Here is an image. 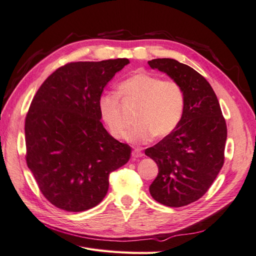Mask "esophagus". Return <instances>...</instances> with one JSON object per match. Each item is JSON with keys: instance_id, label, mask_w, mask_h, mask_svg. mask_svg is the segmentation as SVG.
Returning <instances> with one entry per match:
<instances>
[{"instance_id": "34e87169", "label": "esophagus", "mask_w": 256, "mask_h": 256, "mask_svg": "<svg viewBox=\"0 0 256 256\" xmlns=\"http://www.w3.org/2000/svg\"><path fill=\"white\" fill-rule=\"evenodd\" d=\"M142 156H143V152H141V150L134 148V150H132V157H134V158H140V157H142Z\"/></svg>"}]
</instances>
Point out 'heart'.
Masks as SVG:
<instances>
[{
	"label": "heart",
	"mask_w": 256,
	"mask_h": 256,
	"mask_svg": "<svg viewBox=\"0 0 256 256\" xmlns=\"http://www.w3.org/2000/svg\"><path fill=\"white\" fill-rule=\"evenodd\" d=\"M118 94L124 104L138 106L134 118L136 126L127 136L134 144H145L154 136H168L182 118L186 96L182 85L174 80L138 72L120 83ZM120 96L114 92H104L98 99V109L110 134L122 140L128 122Z\"/></svg>",
	"instance_id": "1"
}]
</instances>
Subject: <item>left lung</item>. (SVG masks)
<instances>
[{"label":"left lung","instance_id":"obj_1","mask_svg":"<svg viewBox=\"0 0 256 256\" xmlns=\"http://www.w3.org/2000/svg\"><path fill=\"white\" fill-rule=\"evenodd\" d=\"M180 83L186 106L180 125L145 154L159 173L150 186L154 200L170 207L196 202L210 188L224 164L226 122L212 88L190 66L173 58L148 62Z\"/></svg>","mask_w":256,"mask_h":256}]
</instances>
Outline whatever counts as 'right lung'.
I'll return each instance as SVG.
<instances>
[{"instance_id": "add662e5", "label": "right lung", "mask_w": 256, "mask_h": 256, "mask_svg": "<svg viewBox=\"0 0 256 256\" xmlns=\"http://www.w3.org/2000/svg\"><path fill=\"white\" fill-rule=\"evenodd\" d=\"M127 58L72 62L38 88L26 116V160L42 196L79 212L102 202L109 176L130 159L131 147L100 122L98 99Z\"/></svg>"}]
</instances>
